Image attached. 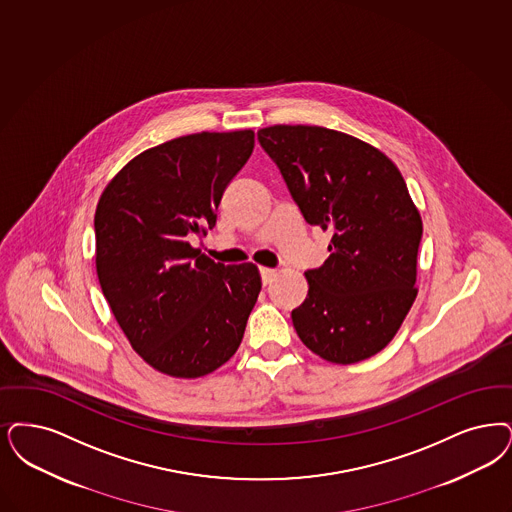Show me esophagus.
Wrapping results in <instances>:
<instances>
[{
    "label": "esophagus",
    "mask_w": 512,
    "mask_h": 512,
    "mask_svg": "<svg viewBox=\"0 0 512 512\" xmlns=\"http://www.w3.org/2000/svg\"><path fill=\"white\" fill-rule=\"evenodd\" d=\"M276 274H278V270L268 268V266H261V278H263V284H265V286L276 278Z\"/></svg>",
    "instance_id": "1"
}]
</instances>
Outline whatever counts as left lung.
Masks as SVG:
<instances>
[{"label":"left lung","instance_id":"left-lung-1","mask_svg":"<svg viewBox=\"0 0 512 512\" xmlns=\"http://www.w3.org/2000/svg\"><path fill=\"white\" fill-rule=\"evenodd\" d=\"M257 137L308 225L331 230L329 257L305 272L307 299L291 312L299 339L333 364L375 356L417 297L423 221L402 173L379 148L320 125Z\"/></svg>","mask_w":512,"mask_h":512}]
</instances>
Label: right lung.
I'll use <instances>...</instances> for the list:
<instances>
[{"mask_svg":"<svg viewBox=\"0 0 512 512\" xmlns=\"http://www.w3.org/2000/svg\"><path fill=\"white\" fill-rule=\"evenodd\" d=\"M255 146L251 129L192 133L148 148L106 184L95 265L129 345L148 366L196 379L240 347L261 291L253 263H215L190 238L217 221L226 184Z\"/></svg>","mask_w":512,"mask_h":512,"instance_id":"add662e5","label":"right lung"}]
</instances>
